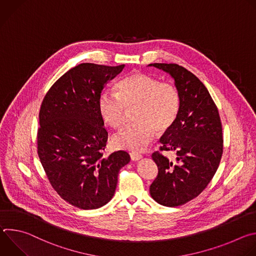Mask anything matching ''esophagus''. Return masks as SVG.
<instances>
[{
  "instance_id": "34e87169",
  "label": "esophagus",
  "mask_w": 256,
  "mask_h": 256,
  "mask_svg": "<svg viewBox=\"0 0 256 256\" xmlns=\"http://www.w3.org/2000/svg\"><path fill=\"white\" fill-rule=\"evenodd\" d=\"M130 155L132 161H138L140 159H142V155H140V154H138V153L132 152V153H130Z\"/></svg>"
}]
</instances>
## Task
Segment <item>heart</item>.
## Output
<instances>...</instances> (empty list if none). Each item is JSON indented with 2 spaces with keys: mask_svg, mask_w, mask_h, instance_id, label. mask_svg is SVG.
I'll list each match as a JSON object with an SVG mask.
<instances>
[{
  "mask_svg": "<svg viewBox=\"0 0 256 256\" xmlns=\"http://www.w3.org/2000/svg\"><path fill=\"white\" fill-rule=\"evenodd\" d=\"M116 93L103 92L98 98V110L103 120L114 128H120L126 109H132L136 122L116 134L114 147L132 152L142 151L154 140L156 132H167L175 124L180 112V94L171 83L144 72H136L122 79Z\"/></svg>",
  "mask_w": 256,
  "mask_h": 256,
  "instance_id": "heart-1",
  "label": "heart"
}]
</instances>
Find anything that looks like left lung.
Instances as JSON below:
<instances>
[{
	"mask_svg": "<svg viewBox=\"0 0 256 256\" xmlns=\"http://www.w3.org/2000/svg\"><path fill=\"white\" fill-rule=\"evenodd\" d=\"M174 79L180 112L173 126L160 138V151H173L176 161L160 152L153 160L158 175L151 196L165 206H178L196 198L214 177L223 154L222 122L206 86L192 72L176 64H150Z\"/></svg>",
	"mask_w": 256,
	"mask_h": 256,
	"instance_id": "left-lung-1",
	"label": "left lung"
}]
</instances>
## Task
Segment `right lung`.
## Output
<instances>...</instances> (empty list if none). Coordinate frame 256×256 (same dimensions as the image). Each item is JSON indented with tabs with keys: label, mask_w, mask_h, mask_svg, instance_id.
I'll list each match as a JSON object with an SVG mask.
<instances>
[{
	"label": "right lung",
	"mask_w": 256,
	"mask_h": 256,
	"mask_svg": "<svg viewBox=\"0 0 256 256\" xmlns=\"http://www.w3.org/2000/svg\"><path fill=\"white\" fill-rule=\"evenodd\" d=\"M124 68L80 64L50 87L42 103L40 160L58 194L82 210L101 208L112 198L118 172L130 160L124 151L103 156L108 134L98 110L104 86Z\"/></svg>",
	"instance_id": "right-lung-1"
}]
</instances>
